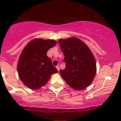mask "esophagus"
<instances>
[{
    "label": "esophagus",
    "instance_id": "obj_1",
    "mask_svg": "<svg viewBox=\"0 0 121 121\" xmlns=\"http://www.w3.org/2000/svg\"><path fill=\"white\" fill-rule=\"evenodd\" d=\"M56 68H57V70H58V71H59V70H60V68H59V66H58V65H57V66H56Z\"/></svg>",
    "mask_w": 121,
    "mask_h": 121
}]
</instances>
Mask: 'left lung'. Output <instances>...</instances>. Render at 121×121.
Returning <instances> with one entry per match:
<instances>
[{
  "label": "left lung",
  "instance_id": "left-lung-1",
  "mask_svg": "<svg viewBox=\"0 0 121 121\" xmlns=\"http://www.w3.org/2000/svg\"><path fill=\"white\" fill-rule=\"evenodd\" d=\"M66 67L60 70L61 76L69 86L84 89L91 85L97 71L96 62L85 43L76 37L59 39Z\"/></svg>",
  "mask_w": 121,
  "mask_h": 121
}]
</instances>
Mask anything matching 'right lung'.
<instances>
[{
  "label": "right lung",
  "instance_id": "obj_1",
  "mask_svg": "<svg viewBox=\"0 0 121 121\" xmlns=\"http://www.w3.org/2000/svg\"><path fill=\"white\" fill-rule=\"evenodd\" d=\"M56 44L54 40L36 38L24 47L19 57L17 68L19 78L26 86L39 89L47 84L51 75L57 73L47 55L48 50Z\"/></svg>",
  "mask_w": 121,
  "mask_h": 121
}]
</instances>
